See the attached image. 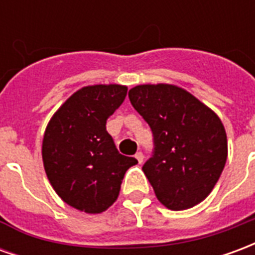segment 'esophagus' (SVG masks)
<instances>
[{
	"instance_id": "obj_1",
	"label": "esophagus",
	"mask_w": 255,
	"mask_h": 255,
	"mask_svg": "<svg viewBox=\"0 0 255 255\" xmlns=\"http://www.w3.org/2000/svg\"><path fill=\"white\" fill-rule=\"evenodd\" d=\"M135 158H136V160H138L139 164H142V162H143V160H144V155H143V153H142V151H138V153H136V154H135Z\"/></svg>"
}]
</instances>
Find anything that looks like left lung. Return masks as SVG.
I'll use <instances>...</instances> for the list:
<instances>
[{
  "mask_svg": "<svg viewBox=\"0 0 255 255\" xmlns=\"http://www.w3.org/2000/svg\"><path fill=\"white\" fill-rule=\"evenodd\" d=\"M129 101L153 132V155L142 166L155 195L171 210L202 202L224 169V126L208 106L173 84H140Z\"/></svg>",
  "mask_w": 255,
  "mask_h": 255,
  "instance_id": "left-lung-1",
  "label": "left lung"
}]
</instances>
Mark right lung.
I'll return each mask as SVG.
<instances>
[{"label":"right lung","mask_w":255,"mask_h":255,"mask_svg":"<svg viewBox=\"0 0 255 255\" xmlns=\"http://www.w3.org/2000/svg\"><path fill=\"white\" fill-rule=\"evenodd\" d=\"M127 87L95 84L78 90L49 122L42 143L47 179L58 197L86 213L113 205L136 158L119 153L106 120L126 100Z\"/></svg>","instance_id":"right-lung-1"}]
</instances>
